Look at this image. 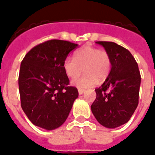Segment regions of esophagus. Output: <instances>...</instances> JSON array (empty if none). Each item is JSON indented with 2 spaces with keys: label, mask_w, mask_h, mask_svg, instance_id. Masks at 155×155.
Listing matches in <instances>:
<instances>
[{
  "label": "esophagus",
  "mask_w": 155,
  "mask_h": 155,
  "mask_svg": "<svg viewBox=\"0 0 155 155\" xmlns=\"http://www.w3.org/2000/svg\"><path fill=\"white\" fill-rule=\"evenodd\" d=\"M85 91L82 90V89H78V94L79 95H82L83 93H84Z\"/></svg>",
  "instance_id": "obj_1"
}]
</instances>
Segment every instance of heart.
Wrapping results in <instances>:
<instances>
[{"label":"heart","mask_w":155,"mask_h":155,"mask_svg":"<svg viewBox=\"0 0 155 155\" xmlns=\"http://www.w3.org/2000/svg\"><path fill=\"white\" fill-rule=\"evenodd\" d=\"M111 59L108 52L91 46H83L76 51L74 59L67 57L63 63L65 74L71 78L78 77L84 69L85 74L71 82L73 87L86 89L95 86L98 80L103 82L111 69Z\"/></svg>","instance_id":"obj_1"}]
</instances>
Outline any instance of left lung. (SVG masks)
I'll return each mask as SVG.
<instances>
[{"instance_id": "left-lung-1", "label": "left lung", "mask_w": 155, "mask_h": 155, "mask_svg": "<svg viewBox=\"0 0 155 155\" xmlns=\"http://www.w3.org/2000/svg\"><path fill=\"white\" fill-rule=\"evenodd\" d=\"M110 56L111 70L91 106L96 120L107 128L127 123L139 102L140 73L134 57L123 46L111 41H96Z\"/></svg>"}]
</instances>
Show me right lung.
I'll return each instance as SVG.
<instances>
[{
  "instance_id": "add662e5",
  "label": "right lung",
  "mask_w": 155,
  "mask_h": 155,
  "mask_svg": "<svg viewBox=\"0 0 155 155\" xmlns=\"http://www.w3.org/2000/svg\"><path fill=\"white\" fill-rule=\"evenodd\" d=\"M78 46L67 41H47L29 51L21 63V107L35 126L51 131L67 119L78 91L68 86L63 63Z\"/></svg>"
}]
</instances>
